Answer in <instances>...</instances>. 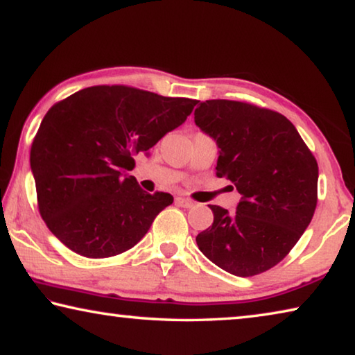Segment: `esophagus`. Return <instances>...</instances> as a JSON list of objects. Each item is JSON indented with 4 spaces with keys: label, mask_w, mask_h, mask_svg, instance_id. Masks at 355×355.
<instances>
[{
    "label": "esophagus",
    "mask_w": 355,
    "mask_h": 355,
    "mask_svg": "<svg viewBox=\"0 0 355 355\" xmlns=\"http://www.w3.org/2000/svg\"><path fill=\"white\" fill-rule=\"evenodd\" d=\"M175 202L178 203L180 207H183V208H191V207H194V202L189 200V199H186V197H177Z\"/></svg>",
    "instance_id": "34e87169"
}]
</instances>
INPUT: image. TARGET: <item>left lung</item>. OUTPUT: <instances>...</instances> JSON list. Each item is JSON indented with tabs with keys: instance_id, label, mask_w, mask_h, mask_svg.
<instances>
[{
	"instance_id": "left-lung-1",
	"label": "left lung",
	"mask_w": 355,
	"mask_h": 355,
	"mask_svg": "<svg viewBox=\"0 0 355 355\" xmlns=\"http://www.w3.org/2000/svg\"><path fill=\"white\" fill-rule=\"evenodd\" d=\"M194 122L219 147L216 175L236 186V211L209 205L211 227L197 245L208 260L239 277H252L290 254L313 218L318 163L282 114L244 101L207 100Z\"/></svg>"
}]
</instances>
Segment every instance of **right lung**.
<instances>
[{
  "label": "right lung",
  "instance_id": "add662e5",
  "mask_svg": "<svg viewBox=\"0 0 355 355\" xmlns=\"http://www.w3.org/2000/svg\"><path fill=\"white\" fill-rule=\"evenodd\" d=\"M196 105L128 86H92L51 106L29 159L39 211L53 235L87 258L139 243L173 197L148 194L128 171Z\"/></svg>",
  "mask_w": 355,
  "mask_h": 355
}]
</instances>
